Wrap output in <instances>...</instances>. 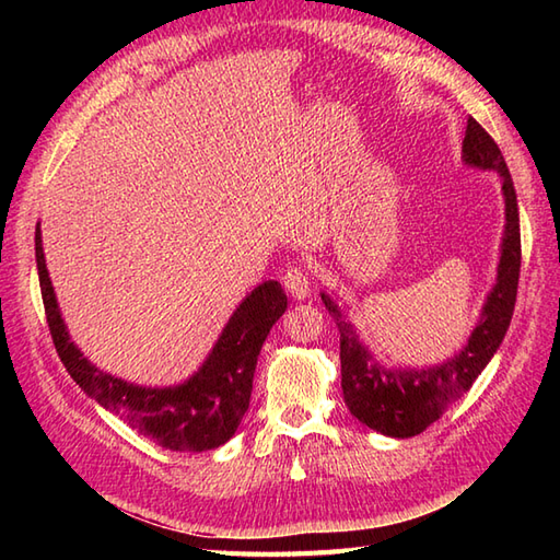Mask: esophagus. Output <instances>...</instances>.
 <instances>
[{"instance_id": "obj_1", "label": "esophagus", "mask_w": 560, "mask_h": 560, "mask_svg": "<svg viewBox=\"0 0 560 560\" xmlns=\"http://www.w3.org/2000/svg\"><path fill=\"white\" fill-rule=\"evenodd\" d=\"M283 289H287L295 301L307 299L311 293V279H307V271L301 265H293L283 271Z\"/></svg>"}]
</instances>
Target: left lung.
<instances>
[{
    "instance_id": "obj_1",
    "label": "left lung",
    "mask_w": 560,
    "mask_h": 560,
    "mask_svg": "<svg viewBox=\"0 0 560 560\" xmlns=\"http://www.w3.org/2000/svg\"><path fill=\"white\" fill-rule=\"evenodd\" d=\"M462 161L471 168L493 171L501 175L505 199V231L498 261L495 287L483 303L481 319L469 341L452 359L431 368H385L375 361L365 343L355 335L335 299L323 293V303L339 327L341 349V389L349 411L373 431L392 438H411L435 423L467 392L493 353L503 343L517 299L520 281V211L513 177L501 149L486 129L469 117L462 141Z\"/></svg>"
}]
</instances>
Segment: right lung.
<instances>
[{"label": "right lung", "mask_w": 560, "mask_h": 560, "mask_svg": "<svg viewBox=\"0 0 560 560\" xmlns=\"http://www.w3.org/2000/svg\"><path fill=\"white\" fill-rule=\"evenodd\" d=\"M35 261H38L43 305L55 349L67 373L91 399L165 450L205 452L229 443L249 407L261 343L289 305L279 281L259 283L237 305L209 359L183 385L139 387L98 371L69 339L45 267L40 223L35 225Z\"/></svg>", "instance_id": "1"}]
</instances>
